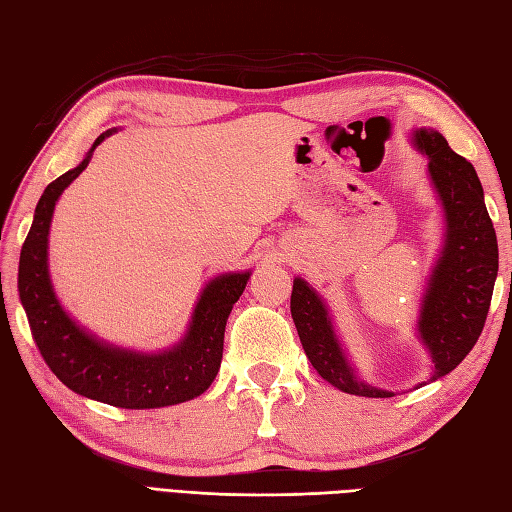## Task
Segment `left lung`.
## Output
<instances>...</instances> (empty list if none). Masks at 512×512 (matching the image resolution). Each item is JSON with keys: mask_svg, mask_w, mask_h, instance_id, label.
Wrapping results in <instances>:
<instances>
[{"mask_svg": "<svg viewBox=\"0 0 512 512\" xmlns=\"http://www.w3.org/2000/svg\"><path fill=\"white\" fill-rule=\"evenodd\" d=\"M413 139L429 156V176L446 223L442 252L426 283L417 318V336L433 360V382L451 373L475 347L493 298L499 254L495 227L473 165L448 148L437 130L420 128L413 132ZM291 318L311 367L329 384L362 398H391V391L358 378L333 329L325 300L302 278H294Z\"/></svg>", "mask_w": 512, "mask_h": 512, "instance_id": "1", "label": "left lung"}]
</instances>
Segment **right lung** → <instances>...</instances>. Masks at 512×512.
<instances>
[{"label": "right lung", "mask_w": 512, "mask_h": 512, "mask_svg": "<svg viewBox=\"0 0 512 512\" xmlns=\"http://www.w3.org/2000/svg\"><path fill=\"white\" fill-rule=\"evenodd\" d=\"M112 132H103L86 159L41 194L19 256L17 287L41 356L70 391L119 409H159L187 402L210 389L221 369L229 311L241 298L252 271L210 280L196 302L183 340L165 351L141 353L114 347L79 327L61 307L50 283L48 229L57 198L88 168L92 152Z\"/></svg>", "instance_id": "add662e5"}]
</instances>
